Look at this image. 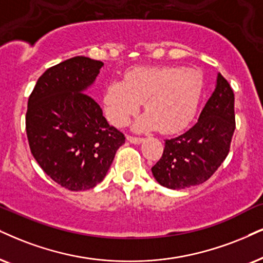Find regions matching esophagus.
Returning a JSON list of instances; mask_svg holds the SVG:
<instances>
[{
  "label": "esophagus",
  "instance_id": "esophagus-1",
  "mask_svg": "<svg viewBox=\"0 0 263 263\" xmlns=\"http://www.w3.org/2000/svg\"><path fill=\"white\" fill-rule=\"evenodd\" d=\"M126 139H127L129 143H132V144H141V143L143 142V138L132 137V136H127V137H126Z\"/></svg>",
  "mask_w": 263,
  "mask_h": 263
}]
</instances>
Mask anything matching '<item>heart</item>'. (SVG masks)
Returning a JSON list of instances; mask_svg holds the SVG:
<instances>
[{
    "label": "heart",
    "mask_w": 263,
    "mask_h": 263,
    "mask_svg": "<svg viewBox=\"0 0 263 263\" xmlns=\"http://www.w3.org/2000/svg\"><path fill=\"white\" fill-rule=\"evenodd\" d=\"M204 92V76L184 66L136 68L124 81H111L105 89L104 110L115 126L126 124L144 102V110L135 129L159 128L162 134H177L194 119Z\"/></svg>",
    "instance_id": "heart-1"
}]
</instances>
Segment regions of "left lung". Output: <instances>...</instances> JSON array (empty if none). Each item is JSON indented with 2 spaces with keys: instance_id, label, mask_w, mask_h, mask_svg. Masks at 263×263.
<instances>
[{
  "instance_id": "left-lung-1",
  "label": "left lung",
  "mask_w": 263,
  "mask_h": 263,
  "mask_svg": "<svg viewBox=\"0 0 263 263\" xmlns=\"http://www.w3.org/2000/svg\"><path fill=\"white\" fill-rule=\"evenodd\" d=\"M234 129V93L218 72L197 124L165 141L161 159L152 167L156 182L176 191L204 183L227 158Z\"/></svg>"
}]
</instances>
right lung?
<instances>
[{
  "label": "right lung",
  "instance_id": "add662e5",
  "mask_svg": "<svg viewBox=\"0 0 263 263\" xmlns=\"http://www.w3.org/2000/svg\"><path fill=\"white\" fill-rule=\"evenodd\" d=\"M103 65L82 55L59 63L40 76L29 97L30 151L46 175L69 191L101 183L125 143V136L86 95Z\"/></svg>",
  "mask_w": 263,
  "mask_h": 263
}]
</instances>
